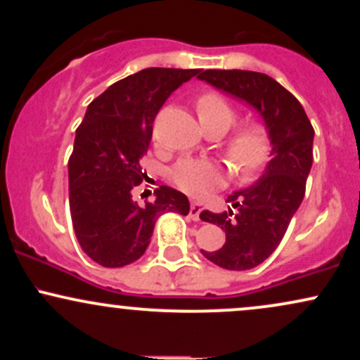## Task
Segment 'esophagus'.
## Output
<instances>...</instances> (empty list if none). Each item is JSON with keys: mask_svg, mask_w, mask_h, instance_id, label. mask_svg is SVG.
Returning a JSON list of instances; mask_svg holds the SVG:
<instances>
[{"mask_svg": "<svg viewBox=\"0 0 360 360\" xmlns=\"http://www.w3.org/2000/svg\"><path fill=\"white\" fill-rule=\"evenodd\" d=\"M200 213H201V203L198 201H193L191 206H189V218L194 221L200 220Z\"/></svg>", "mask_w": 360, "mask_h": 360, "instance_id": "34e87169", "label": "esophagus"}]
</instances>
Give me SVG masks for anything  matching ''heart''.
Masks as SVG:
<instances>
[{
  "instance_id": "1",
  "label": "heart",
  "mask_w": 360,
  "mask_h": 360,
  "mask_svg": "<svg viewBox=\"0 0 360 360\" xmlns=\"http://www.w3.org/2000/svg\"><path fill=\"white\" fill-rule=\"evenodd\" d=\"M198 117L208 131H225L235 122V110L225 98L217 93H206L196 103ZM272 150V140L267 127L250 122L238 127L225 143V154L235 174L252 177L267 164ZM171 177L181 191L191 196H205L225 184L226 169L212 159H181L172 167Z\"/></svg>"
}]
</instances>
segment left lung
Instances as JSON below:
<instances>
[{
    "label": "left lung",
    "instance_id": "1",
    "mask_svg": "<svg viewBox=\"0 0 360 360\" xmlns=\"http://www.w3.org/2000/svg\"><path fill=\"white\" fill-rule=\"evenodd\" d=\"M198 77L257 110L271 134L272 159L257 183L230 194L226 203L232 208L226 212L200 214L226 235L221 249L201 250L205 257L223 269L247 271L278 249L298 212L313 164L315 130L301 103L267 74L208 69Z\"/></svg>",
    "mask_w": 360,
    "mask_h": 360
}]
</instances>
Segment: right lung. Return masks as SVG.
Here are the masks:
<instances>
[{"label": "right lung", "mask_w": 360, "mask_h": 360, "mask_svg": "<svg viewBox=\"0 0 360 360\" xmlns=\"http://www.w3.org/2000/svg\"><path fill=\"white\" fill-rule=\"evenodd\" d=\"M201 69L148 68L111 84L89 103L69 157V208L86 255L103 267H123L143 255L157 218L189 213L183 193L160 186L155 200L139 205L134 191L147 174L155 115L171 93Z\"/></svg>", "instance_id": "right-lung-1"}]
</instances>
